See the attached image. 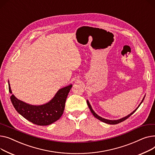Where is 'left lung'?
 <instances>
[{
  "label": "left lung",
  "mask_w": 155,
  "mask_h": 155,
  "mask_svg": "<svg viewBox=\"0 0 155 155\" xmlns=\"http://www.w3.org/2000/svg\"><path fill=\"white\" fill-rule=\"evenodd\" d=\"M144 97H143V100H142V101L141 102V103L140 104V105L138 106V107L136 109V110L134 111H133L131 114H130L129 115H128V116H125V117H123V118H121V119H120V120H106V119H104V118H103L102 117H101V116H98L94 111H93V110L92 109V107H91V104H89V101H87V106H88V107H89V108L90 109V111H91V113H92V114L94 115V116L95 117H96L97 120H100V121H103V122H104V123H107V124H118V123H121V122H122V121H124V120H126V119H128V118L130 116H131L136 110H137V109L140 107V106L141 105V104L143 103V100H144Z\"/></svg>",
  "instance_id": "1"
}]
</instances>
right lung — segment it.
Masks as SVG:
<instances>
[{
	"label": "right lung",
	"instance_id": "1",
	"mask_svg": "<svg viewBox=\"0 0 155 155\" xmlns=\"http://www.w3.org/2000/svg\"><path fill=\"white\" fill-rule=\"evenodd\" d=\"M72 84L60 89L48 103L34 106L17 99L14 94L11 96V102L15 110L30 122L39 126L49 125L58 120L64 110L66 100L72 87ZM8 91L12 94L8 81Z\"/></svg>",
	"mask_w": 155,
	"mask_h": 155
}]
</instances>
